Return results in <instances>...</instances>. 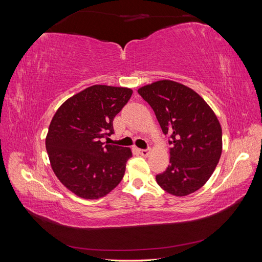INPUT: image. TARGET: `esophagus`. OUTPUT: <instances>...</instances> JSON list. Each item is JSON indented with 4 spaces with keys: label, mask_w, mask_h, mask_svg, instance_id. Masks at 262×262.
Wrapping results in <instances>:
<instances>
[{
    "label": "esophagus",
    "mask_w": 262,
    "mask_h": 262,
    "mask_svg": "<svg viewBox=\"0 0 262 262\" xmlns=\"http://www.w3.org/2000/svg\"><path fill=\"white\" fill-rule=\"evenodd\" d=\"M150 152L149 148H146V149H139V153L142 155V156H147Z\"/></svg>",
    "instance_id": "1"
}]
</instances>
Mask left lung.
<instances>
[{
  "label": "left lung",
  "mask_w": 262,
  "mask_h": 262,
  "mask_svg": "<svg viewBox=\"0 0 262 262\" xmlns=\"http://www.w3.org/2000/svg\"><path fill=\"white\" fill-rule=\"evenodd\" d=\"M138 93L153 108L171 145L169 165L156 175L157 184L177 196L199 190L222 154V128L215 114L199 94L173 81H157Z\"/></svg>",
  "instance_id": "1"
}]
</instances>
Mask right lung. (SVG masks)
I'll list each match as a JSON object with an SVG mask.
<instances>
[{
    "label": "right lung",
    "mask_w": 262,
    "mask_h": 262,
    "mask_svg": "<svg viewBox=\"0 0 262 262\" xmlns=\"http://www.w3.org/2000/svg\"><path fill=\"white\" fill-rule=\"evenodd\" d=\"M126 87L93 85L66 100L49 125L46 148L55 176L83 199H99L123 178L129 147L105 144L113 121L129 101Z\"/></svg>",
    "instance_id": "1"
}]
</instances>
